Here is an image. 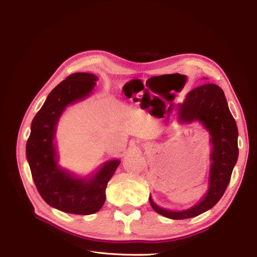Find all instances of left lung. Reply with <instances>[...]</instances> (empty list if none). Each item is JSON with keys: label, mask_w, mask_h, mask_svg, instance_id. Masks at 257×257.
Masks as SVG:
<instances>
[{"label": "left lung", "mask_w": 257, "mask_h": 257, "mask_svg": "<svg viewBox=\"0 0 257 257\" xmlns=\"http://www.w3.org/2000/svg\"><path fill=\"white\" fill-rule=\"evenodd\" d=\"M177 113L178 120L182 123L199 121L203 124L209 132L212 145L209 188L199 203L183 211H172L159 207L149 197L155 212L168 219L183 220L204 213L223 196L238 159V128L223 90L214 83H204L190 91L184 102L178 105Z\"/></svg>", "instance_id": "1"}]
</instances>
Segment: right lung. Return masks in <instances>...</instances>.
Instances as JSON below:
<instances>
[{
  "label": "right lung",
  "instance_id": "add662e5",
  "mask_svg": "<svg viewBox=\"0 0 257 257\" xmlns=\"http://www.w3.org/2000/svg\"><path fill=\"white\" fill-rule=\"evenodd\" d=\"M97 77L75 73L54 88L31 124L27 142V160L38 193L49 206L73 214H92L103 207L106 186L120 161L105 162L91 177L78 178L58 165L54 145L57 124L68 105L88 97Z\"/></svg>",
  "mask_w": 257,
  "mask_h": 257
}]
</instances>
